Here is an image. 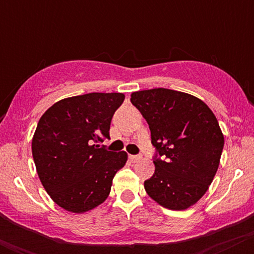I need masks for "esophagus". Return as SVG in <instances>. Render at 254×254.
Listing matches in <instances>:
<instances>
[{
  "label": "esophagus",
  "mask_w": 254,
  "mask_h": 254,
  "mask_svg": "<svg viewBox=\"0 0 254 254\" xmlns=\"http://www.w3.org/2000/svg\"><path fill=\"white\" fill-rule=\"evenodd\" d=\"M130 160H131V162H138L139 160H142V156H139V155H130Z\"/></svg>",
  "instance_id": "1"
}]
</instances>
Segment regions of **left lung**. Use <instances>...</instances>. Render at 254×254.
Returning a JSON list of instances; mask_svg holds the SVG:
<instances>
[{
    "label": "left lung",
    "mask_w": 254,
    "mask_h": 254,
    "mask_svg": "<svg viewBox=\"0 0 254 254\" xmlns=\"http://www.w3.org/2000/svg\"><path fill=\"white\" fill-rule=\"evenodd\" d=\"M131 104L149 125L155 172L148 196L170 210H186L214 180L224 137L212 111L193 95L167 88L131 93Z\"/></svg>",
    "instance_id": "left-lung-1"
}]
</instances>
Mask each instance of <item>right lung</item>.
Listing matches in <instances>:
<instances>
[{
    "mask_svg": "<svg viewBox=\"0 0 254 254\" xmlns=\"http://www.w3.org/2000/svg\"><path fill=\"white\" fill-rule=\"evenodd\" d=\"M123 93H88L49 107L32 138V155L44 189L58 206L83 214L109 197L116 173L127 161L125 151L100 147L110 138L111 119Z\"/></svg>",
    "mask_w": 254,
    "mask_h": 254,
    "instance_id": "add662e5",
    "label": "right lung"
}]
</instances>
